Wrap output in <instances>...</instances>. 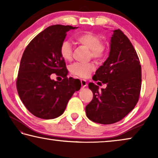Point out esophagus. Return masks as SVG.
I'll use <instances>...</instances> for the list:
<instances>
[{"mask_svg":"<svg viewBox=\"0 0 158 158\" xmlns=\"http://www.w3.org/2000/svg\"><path fill=\"white\" fill-rule=\"evenodd\" d=\"M81 85H82V87H83V88H85V87L87 86V82L85 80L81 79Z\"/></svg>","mask_w":158,"mask_h":158,"instance_id":"esophagus-1","label":"esophagus"}]
</instances>
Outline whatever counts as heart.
I'll return each mask as SVG.
<instances>
[{
    "label": "heart",
    "instance_id": "1",
    "mask_svg": "<svg viewBox=\"0 0 158 158\" xmlns=\"http://www.w3.org/2000/svg\"><path fill=\"white\" fill-rule=\"evenodd\" d=\"M75 40L79 44L83 45L90 49L91 56L93 58L99 60L103 58L106 52V46L101 43V39L98 35L92 33H81L75 37ZM60 54L63 60L66 61L71 60L73 46L68 40H64L61 43ZM94 69L95 65L93 63H76L70 67V71L72 73L81 77H88Z\"/></svg>",
    "mask_w": 158,
    "mask_h": 158
}]
</instances>
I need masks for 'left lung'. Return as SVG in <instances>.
<instances>
[{
	"instance_id": "left-lung-1",
	"label": "left lung",
	"mask_w": 158,
	"mask_h": 158,
	"mask_svg": "<svg viewBox=\"0 0 158 158\" xmlns=\"http://www.w3.org/2000/svg\"><path fill=\"white\" fill-rule=\"evenodd\" d=\"M109 57L100 66L88 84L93 100L85 107L86 115L100 124L117 123L132 111L138 101L141 89V66L138 56L128 38L120 29L113 31Z\"/></svg>"
}]
</instances>
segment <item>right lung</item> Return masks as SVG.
Returning <instances> with one entry per match:
<instances>
[{
	"label": "right lung",
	"instance_id": "1",
	"mask_svg": "<svg viewBox=\"0 0 158 158\" xmlns=\"http://www.w3.org/2000/svg\"><path fill=\"white\" fill-rule=\"evenodd\" d=\"M76 28L62 25L48 27L31 41L23 54L17 90L23 103L36 117L46 120L59 117L73 93L81 89L79 81L67 77L65 60L60 54L66 33ZM52 73L62 76L63 81L52 80Z\"/></svg>",
	"mask_w": 158,
	"mask_h": 158
}]
</instances>
